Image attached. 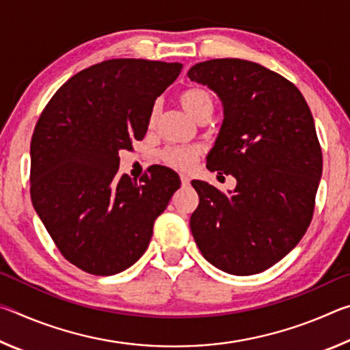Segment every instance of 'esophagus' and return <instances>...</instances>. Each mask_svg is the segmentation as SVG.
Returning a JSON list of instances; mask_svg holds the SVG:
<instances>
[{"mask_svg":"<svg viewBox=\"0 0 350 350\" xmlns=\"http://www.w3.org/2000/svg\"><path fill=\"white\" fill-rule=\"evenodd\" d=\"M180 182H182V185L183 187H187V185H189V182H191V179H189V177L188 176H180Z\"/></svg>","mask_w":350,"mask_h":350,"instance_id":"esophagus-1","label":"esophagus"}]
</instances>
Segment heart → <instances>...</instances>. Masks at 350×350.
I'll return each mask as SVG.
<instances>
[{
	"label": "heart",
	"mask_w": 350,
	"mask_h": 350,
	"mask_svg": "<svg viewBox=\"0 0 350 350\" xmlns=\"http://www.w3.org/2000/svg\"><path fill=\"white\" fill-rule=\"evenodd\" d=\"M179 102L182 108L185 109L187 114L193 118H200L205 114H211L213 112V97L208 91L205 90H189L183 92ZM157 117V106H154L150 116V125H154ZM200 150L196 146H168L161 152V159L165 165L187 171L191 170L196 163L199 157Z\"/></svg>",
	"instance_id": "b5f03b06"
}]
</instances>
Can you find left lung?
<instances>
[{
    "mask_svg": "<svg viewBox=\"0 0 350 350\" xmlns=\"http://www.w3.org/2000/svg\"><path fill=\"white\" fill-rule=\"evenodd\" d=\"M188 77L224 106L206 168L236 179L228 194L191 182L199 194L193 238L225 273H260L293 250L312 221L323 154L309 105L282 75L241 58L198 63Z\"/></svg>",
    "mask_w": 350,
    "mask_h": 350,
    "instance_id": "obj_1",
    "label": "left lung"
}]
</instances>
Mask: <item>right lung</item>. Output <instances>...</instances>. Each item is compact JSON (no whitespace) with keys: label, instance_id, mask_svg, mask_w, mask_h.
Listing matches in <instances>:
<instances>
[{"label":"right lung","instance_id":"1","mask_svg":"<svg viewBox=\"0 0 350 350\" xmlns=\"http://www.w3.org/2000/svg\"><path fill=\"white\" fill-rule=\"evenodd\" d=\"M180 70V63L106 60L70 77L41 112L32 204L60 253L86 273L109 276L137 262L180 187L161 165L139 182L117 174L118 151L145 137L154 102Z\"/></svg>","mask_w":350,"mask_h":350}]
</instances>
